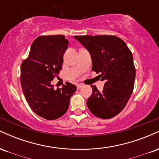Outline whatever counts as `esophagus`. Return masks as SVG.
Here are the masks:
<instances>
[{
    "instance_id": "esophagus-1",
    "label": "esophagus",
    "mask_w": 159,
    "mask_h": 159,
    "mask_svg": "<svg viewBox=\"0 0 159 159\" xmlns=\"http://www.w3.org/2000/svg\"><path fill=\"white\" fill-rule=\"evenodd\" d=\"M83 86H84L83 84H77V88H78V89L81 88V87H83Z\"/></svg>"
}]
</instances>
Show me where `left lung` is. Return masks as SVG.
<instances>
[{
    "label": "left lung",
    "mask_w": 159,
    "mask_h": 159,
    "mask_svg": "<svg viewBox=\"0 0 159 159\" xmlns=\"http://www.w3.org/2000/svg\"><path fill=\"white\" fill-rule=\"evenodd\" d=\"M90 53L92 70L105 84L102 92L94 85L87 105L93 114L111 119L125 107L134 90L135 67L125 42L113 35L75 36Z\"/></svg>",
    "instance_id": "8db88e82"
}]
</instances>
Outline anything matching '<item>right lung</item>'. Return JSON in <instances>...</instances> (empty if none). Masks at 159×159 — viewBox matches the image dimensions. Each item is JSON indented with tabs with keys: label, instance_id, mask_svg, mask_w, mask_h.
Segmentation results:
<instances>
[{
	"label": "right lung",
	"instance_id": "right-lung-1",
	"mask_svg": "<svg viewBox=\"0 0 159 159\" xmlns=\"http://www.w3.org/2000/svg\"><path fill=\"white\" fill-rule=\"evenodd\" d=\"M69 41L64 35L40 36L21 66V84L29 106L38 116L56 120L66 112L76 86L66 82L55 90L51 81L62 69Z\"/></svg>",
	"mask_w": 159,
	"mask_h": 159
}]
</instances>
